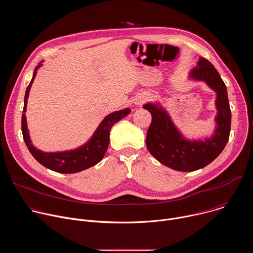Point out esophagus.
<instances>
[{
	"label": "esophagus",
	"mask_w": 253,
	"mask_h": 253,
	"mask_svg": "<svg viewBox=\"0 0 253 253\" xmlns=\"http://www.w3.org/2000/svg\"><path fill=\"white\" fill-rule=\"evenodd\" d=\"M149 95L148 94H141V95H139L137 98H136V100H135V104L136 105H138V106H140V105H142L143 103H145L147 100H149Z\"/></svg>",
	"instance_id": "1"
}]
</instances>
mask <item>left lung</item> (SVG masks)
Returning <instances> with one entry per match:
<instances>
[{"instance_id":"1","label":"left lung","mask_w":253,"mask_h":253,"mask_svg":"<svg viewBox=\"0 0 253 253\" xmlns=\"http://www.w3.org/2000/svg\"><path fill=\"white\" fill-rule=\"evenodd\" d=\"M189 79L205 82L216 93V127L210 138L189 140L177 129L159 103L143 105L152 116L146 136L149 152L163 165L183 172L201 169L217 157L229 139L231 125L226 86L214 66L206 59L199 58L197 66L189 73Z\"/></svg>"}]
</instances>
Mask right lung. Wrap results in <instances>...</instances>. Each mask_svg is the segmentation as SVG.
Here are the masks:
<instances>
[{
    "mask_svg": "<svg viewBox=\"0 0 253 253\" xmlns=\"http://www.w3.org/2000/svg\"><path fill=\"white\" fill-rule=\"evenodd\" d=\"M41 66L42 62L39 63V65L35 68L33 78L27 87L24 99V114L22 115V132L24 141L29 151L40 164H42L43 166L50 170L59 173H77L96 165L103 159L108 149V146H109V136L112 126L118 121H120L122 118L126 117L131 112V110L129 108H125L123 110L115 111L109 115H107L100 123V125L90 138V140L79 148L63 152L41 151L36 148L31 142L29 130L27 127V119L25 115L30 89L32 87L36 75H37V70Z\"/></svg>",
    "mask_w": 253,
    "mask_h": 253,
    "instance_id": "add662e5",
    "label": "right lung"
}]
</instances>
